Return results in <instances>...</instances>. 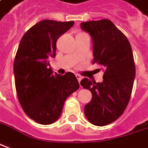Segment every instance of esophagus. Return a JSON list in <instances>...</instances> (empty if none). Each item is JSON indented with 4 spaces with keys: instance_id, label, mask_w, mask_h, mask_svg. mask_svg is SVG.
<instances>
[{
    "instance_id": "1",
    "label": "esophagus",
    "mask_w": 148,
    "mask_h": 148,
    "mask_svg": "<svg viewBox=\"0 0 148 148\" xmlns=\"http://www.w3.org/2000/svg\"><path fill=\"white\" fill-rule=\"evenodd\" d=\"M76 78H77V79L78 80V82H80V81L82 80V77L81 75H79V74H76Z\"/></svg>"
}]
</instances>
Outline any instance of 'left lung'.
<instances>
[{
	"label": "left lung",
	"mask_w": 148,
	"mask_h": 148,
	"mask_svg": "<svg viewBox=\"0 0 148 148\" xmlns=\"http://www.w3.org/2000/svg\"><path fill=\"white\" fill-rule=\"evenodd\" d=\"M93 42V63L105 67L103 82L82 79L80 84L91 91V100L84 113L91 124L103 126L116 121L129 103L135 77V65L129 40L110 20L81 23Z\"/></svg>",
	"instance_id": "8db88e82"
}]
</instances>
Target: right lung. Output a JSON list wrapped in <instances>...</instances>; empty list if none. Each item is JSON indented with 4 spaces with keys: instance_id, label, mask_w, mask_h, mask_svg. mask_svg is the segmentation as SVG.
Returning <instances> with one entry per match:
<instances>
[{
    "instance_id": "add662e5",
    "label": "right lung",
    "mask_w": 148,
    "mask_h": 148,
    "mask_svg": "<svg viewBox=\"0 0 148 148\" xmlns=\"http://www.w3.org/2000/svg\"><path fill=\"white\" fill-rule=\"evenodd\" d=\"M74 23L40 21L20 41L14 63L17 95L26 114L39 124L55 122L67 97L79 87L73 73L53 74L49 67V59L56 56L57 40Z\"/></svg>"
}]
</instances>
